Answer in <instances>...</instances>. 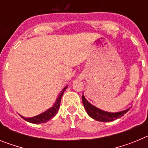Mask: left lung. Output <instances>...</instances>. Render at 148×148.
I'll list each match as a JSON object with an SVG mask.
<instances>
[{"label":"left lung","instance_id":"left-lung-1","mask_svg":"<svg viewBox=\"0 0 148 148\" xmlns=\"http://www.w3.org/2000/svg\"><path fill=\"white\" fill-rule=\"evenodd\" d=\"M82 102H83V105L84 108H85L86 111H87V114L91 118L99 121H114V120L117 119L121 118V116H124L129 110V109H127L125 110L118 112V113H108V112L101 110L98 109L97 108L92 106V104H90L86 100L84 95H82Z\"/></svg>","mask_w":148,"mask_h":148}]
</instances>
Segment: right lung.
I'll return each instance as SVG.
<instances>
[{
	"label": "right lung",
	"instance_id": "obj_1",
	"mask_svg": "<svg viewBox=\"0 0 148 148\" xmlns=\"http://www.w3.org/2000/svg\"><path fill=\"white\" fill-rule=\"evenodd\" d=\"M66 89V87L63 89L62 92L58 95V99L56 100L54 105L51 108H49V110L45 111L44 113H41L40 115H38L36 116H34V117H32V118H25V117H23V116H21V117L23 119L26 120V121H29L30 123H33V124H40V123H45L47 121H49V119L53 118L56 115V113H58V110L60 108V103H61V97H62L63 93H64V92Z\"/></svg>",
	"mask_w": 148,
	"mask_h": 148
}]
</instances>
